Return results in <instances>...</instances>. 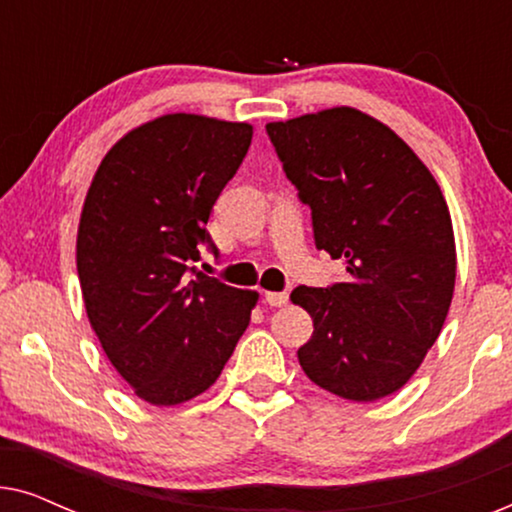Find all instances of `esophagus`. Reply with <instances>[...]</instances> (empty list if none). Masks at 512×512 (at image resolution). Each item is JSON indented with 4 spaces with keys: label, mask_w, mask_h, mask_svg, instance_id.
I'll list each match as a JSON object with an SVG mask.
<instances>
[{
    "label": "esophagus",
    "mask_w": 512,
    "mask_h": 512,
    "mask_svg": "<svg viewBox=\"0 0 512 512\" xmlns=\"http://www.w3.org/2000/svg\"><path fill=\"white\" fill-rule=\"evenodd\" d=\"M265 303L270 307H282L289 303V293L286 291H265Z\"/></svg>",
    "instance_id": "obj_1"
}]
</instances>
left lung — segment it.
<instances>
[{
    "mask_svg": "<svg viewBox=\"0 0 512 512\" xmlns=\"http://www.w3.org/2000/svg\"><path fill=\"white\" fill-rule=\"evenodd\" d=\"M265 130L312 209L317 249L347 268L345 282L291 293L314 321L300 366L347 401L394 394L422 366L452 303L457 249L443 191L389 125L359 109H324Z\"/></svg>",
    "mask_w": 512,
    "mask_h": 512,
    "instance_id": "1",
    "label": "left lung"
}]
</instances>
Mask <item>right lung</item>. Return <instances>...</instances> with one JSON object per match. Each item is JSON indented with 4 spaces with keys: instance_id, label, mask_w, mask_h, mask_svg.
<instances>
[{
    "instance_id": "add662e5",
    "label": "right lung",
    "mask_w": 512,
    "mask_h": 512,
    "mask_svg": "<svg viewBox=\"0 0 512 512\" xmlns=\"http://www.w3.org/2000/svg\"><path fill=\"white\" fill-rule=\"evenodd\" d=\"M251 135L249 123L165 114L118 139L90 181L76 235L83 305L111 366L158 408L212 387L258 303L191 268L202 242L216 251L205 226Z\"/></svg>"
}]
</instances>
